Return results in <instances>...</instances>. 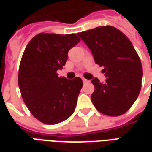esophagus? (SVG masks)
<instances>
[{
    "mask_svg": "<svg viewBox=\"0 0 152 152\" xmlns=\"http://www.w3.org/2000/svg\"><path fill=\"white\" fill-rule=\"evenodd\" d=\"M83 83H89L90 81L86 79V78H83Z\"/></svg>",
    "mask_w": 152,
    "mask_h": 152,
    "instance_id": "34e87169",
    "label": "esophagus"
}]
</instances>
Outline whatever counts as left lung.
Listing matches in <instances>:
<instances>
[{
  "label": "left lung",
  "instance_id": "left-lung-1",
  "mask_svg": "<svg viewBox=\"0 0 152 152\" xmlns=\"http://www.w3.org/2000/svg\"><path fill=\"white\" fill-rule=\"evenodd\" d=\"M94 56L104 66L105 83L94 78L91 99L101 113L117 117L129 110L138 98L142 85L140 58L129 39L112 26H98L77 33Z\"/></svg>",
  "mask_w": 152,
  "mask_h": 152
}]
</instances>
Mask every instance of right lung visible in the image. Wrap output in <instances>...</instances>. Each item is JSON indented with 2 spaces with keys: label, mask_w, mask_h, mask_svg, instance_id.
Returning <instances> with one entry per match:
<instances>
[{
  "label": "right lung",
  "mask_w": 152,
  "mask_h": 152,
  "mask_svg": "<svg viewBox=\"0 0 152 152\" xmlns=\"http://www.w3.org/2000/svg\"><path fill=\"white\" fill-rule=\"evenodd\" d=\"M80 41L76 34L39 33L26 45L18 70V86L25 104L34 117L55 125L75 112L83 80L66 79L56 71L63 69L69 50Z\"/></svg>",
  "instance_id": "obj_1"
}]
</instances>
